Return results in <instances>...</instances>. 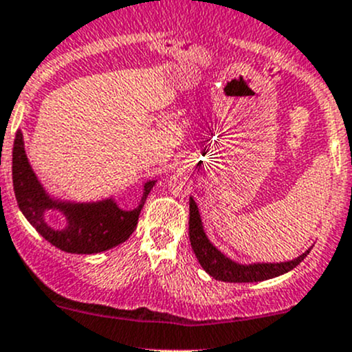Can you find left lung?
Wrapping results in <instances>:
<instances>
[{
	"instance_id": "obj_1",
	"label": "left lung",
	"mask_w": 352,
	"mask_h": 352,
	"mask_svg": "<svg viewBox=\"0 0 352 352\" xmlns=\"http://www.w3.org/2000/svg\"><path fill=\"white\" fill-rule=\"evenodd\" d=\"M190 206V214H188V238H190L192 250H194L195 256H197L199 263L202 268L209 273L212 278L221 280V282H231V283H250V282H263V280L275 278V276L283 275V273L290 272L295 266L300 265L303 258L310 253L300 254L298 258L292 261H285V263H254V265H239L236 261L229 260L224 256L212 243L207 239L204 228H202L201 214H199L197 206H195L194 199L190 197L188 201Z\"/></svg>"
}]
</instances>
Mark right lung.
I'll return each mask as SVG.
<instances>
[{
  "label": "right lung",
  "instance_id": "right-lung-1",
  "mask_svg": "<svg viewBox=\"0 0 352 352\" xmlns=\"http://www.w3.org/2000/svg\"><path fill=\"white\" fill-rule=\"evenodd\" d=\"M153 186L155 180L145 184L142 202L133 210L120 209L113 199L91 204L54 201L28 164L21 131L14 136L13 188L18 207L47 241L65 253L94 254L126 241L138 224L140 212ZM49 208H58L65 214L68 219L65 230L57 232L45 223L43 216Z\"/></svg>",
  "mask_w": 352,
  "mask_h": 352
}]
</instances>
